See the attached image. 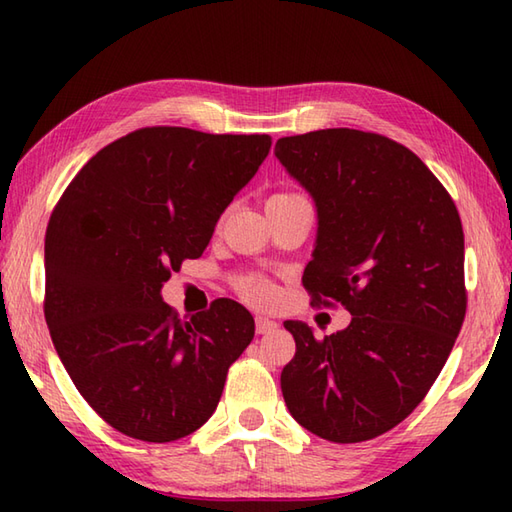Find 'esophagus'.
<instances>
[{
	"instance_id": "obj_1",
	"label": "esophagus",
	"mask_w": 512,
	"mask_h": 512,
	"mask_svg": "<svg viewBox=\"0 0 512 512\" xmlns=\"http://www.w3.org/2000/svg\"><path fill=\"white\" fill-rule=\"evenodd\" d=\"M255 325H257V334H270V332H275L279 328V323L273 321V319H268V317H257Z\"/></svg>"
}]
</instances>
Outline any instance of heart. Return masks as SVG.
<instances>
[{
	"label": "heart",
	"mask_w": 512,
	"mask_h": 512,
	"mask_svg": "<svg viewBox=\"0 0 512 512\" xmlns=\"http://www.w3.org/2000/svg\"><path fill=\"white\" fill-rule=\"evenodd\" d=\"M277 195H286V193H277ZM242 292H244V297L250 303H255V306H268V303L275 299V288L270 286L268 281H264V279H248V281H244Z\"/></svg>",
	"instance_id": "heart-1"
}]
</instances>
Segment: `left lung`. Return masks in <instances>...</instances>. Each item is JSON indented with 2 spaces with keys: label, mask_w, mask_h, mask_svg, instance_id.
<instances>
[{
  "label": "left lung",
  "mask_w": 512,
  "mask_h": 512,
  "mask_svg": "<svg viewBox=\"0 0 512 512\" xmlns=\"http://www.w3.org/2000/svg\"><path fill=\"white\" fill-rule=\"evenodd\" d=\"M275 156L317 209L303 286L352 314L323 339L284 323L297 343L281 372L286 407L323 440H372L418 407L460 334L458 209L429 167L385 136L319 129L279 138Z\"/></svg>",
  "instance_id": "obj_1"
}]
</instances>
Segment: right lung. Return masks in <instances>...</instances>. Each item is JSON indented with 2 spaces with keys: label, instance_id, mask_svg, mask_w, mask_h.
Masks as SVG:
<instances>
[{
  "label": "right lung",
  "instance_id": "add662e5",
  "mask_svg": "<svg viewBox=\"0 0 512 512\" xmlns=\"http://www.w3.org/2000/svg\"><path fill=\"white\" fill-rule=\"evenodd\" d=\"M268 134L145 127L88 160L46 233V323L65 372L116 431L189 436L213 416L226 372L255 336L233 299L178 319L160 290L198 259L270 151Z\"/></svg>",
  "mask_w": 512,
  "mask_h": 512
}]
</instances>
